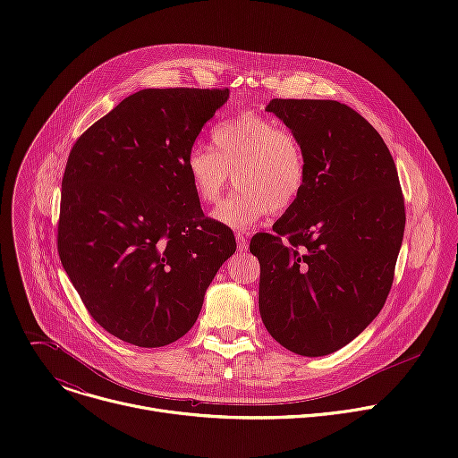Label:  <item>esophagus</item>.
I'll list each match as a JSON object with an SVG mask.
<instances>
[{
    "mask_svg": "<svg viewBox=\"0 0 458 458\" xmlns=\"http://www.w3.org/2000/svg\"><path fill=\"white\" fill-rule=\"evenodd\" d=\"M235 241H237V250L239 251H246L248 250V241H246V237L242 233H237Z\"/></svg>",
    "mask_w": 458,
    "mask_h": 458,
    "instance_id": "obj_1",
    "label": "esophagus"
}]
</instances>
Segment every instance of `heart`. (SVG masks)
<instances>
[{"mask_svg":"<svg viewBox=\"0 0 458 458\" xmlns=\"http://www.w3.org/2000/svg\"><path fill=\"white\" fill-rule=\"evenodd\" d=\"M214 148L195 143L184 170L199 201L214 205L232 181L241 188L212 217L233 230H250L270 212L283 214L306 182V154L290 128L270 115L242 112L212 130Z\"/></svg>","mask_w":458,"mask_h":458,"instance_id":"obj_1","label":"heart"}]
</instances>
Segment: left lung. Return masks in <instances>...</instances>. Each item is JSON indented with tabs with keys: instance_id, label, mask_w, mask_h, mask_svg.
Here are the masks:
<instances>
[{
	"instance_id": "left-lung-1",
	"label": "left lung",
	"mask_w": 458,
	"mask_h": 458,
	"mask_svg": "<svg viewBox=\"0 0 458 458\" xmlns=\"http://www.w3.org/2000/svg\"><path fill=\"white\" fill-rule=\"evenodd\" d=\"M299 138L306 182L299 199L259 233V311L286 350L328 355L352 343L394 284L406 212L397 166L377 130L330 99H272Z\"/></svg>"
}]
</instances>
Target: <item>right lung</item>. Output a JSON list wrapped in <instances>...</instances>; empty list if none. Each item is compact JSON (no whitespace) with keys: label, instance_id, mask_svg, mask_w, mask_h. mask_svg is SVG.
Segmentation results:
<instances>
[{"label":"right lung","instance_id":"1","mask_svg":"<svg viewBox=\"0 0 458 458\" xmlns=\"http://www.w3.org/2000/svg\"><path fill=\"white\" fill-rule=\"evenodd\" d=\"M228 89H145L76 141L61 181L57 251L92 318L140 348L181 339L235 251L205 217L184 157Z\"/></svg>","mask_w":458,"mask_h":458}]
</instances>
